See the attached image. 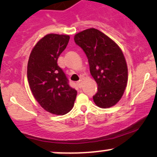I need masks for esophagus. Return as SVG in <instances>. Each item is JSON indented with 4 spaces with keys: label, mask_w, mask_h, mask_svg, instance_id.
I'll return each instance as SVG.
<instances>
[{
    "label": "esophagus",
    "mask_w": 157,
    "mask_h": 157,
    "mask_svg": "<svg viewBox=\"0 0 157 157\" xmlns=\"http://www.w3.org/2000/svg\"><path fill=\"white\" fill-rule=\"evenodd\" d=\"M77 86H78L79 88L82 87V79H80V80L77 82Z\"/></svg>",
    "instance_id": "1"
}]
</instances>
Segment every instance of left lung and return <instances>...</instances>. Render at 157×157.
Segmentation results:
<instances>
[{
    "label": "left lung",
    "mask_w": 157,
    "mask_h": 157,
    "mask_svg": "<svg viewBox=\"0 0 157 157\" xmlns=\"http://www.w3.org/2000/svg\"><path fill=\"white\" fill-rule=\"evenodd\" d=\"M75 43L85 52L90 73L98 86L94 103L108 109L116 105L128 82V66L121 48L100 30L90 28L75 35Z\"/></svg>",
    "instance_id": "1"
}]
</instances>
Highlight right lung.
I'll use <instances>...</instances> for the list:
<instances>
[{
	"label": "right lung",
	"instance_id": "obj_1",
	"mask_svg": "<svg viewBox=\"0 0 157 157\" xmlns=\"http://www.w3.org/2000/svg\"><path fill=\"white\" fill-rule=\"evenodd\" d=\"M69 35L48 34L32 48L27 65V78L35 100L45 111L64 115L72 109L77 91L68 84L57 59L69 41Z\"/></svg>",
	"mask_w": 157,
	"mask_h": 157
}]
</instances>
